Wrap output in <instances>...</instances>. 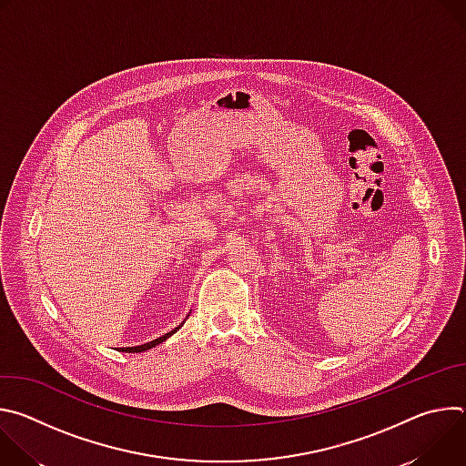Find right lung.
Returning a JSON list of instances; mask_svg holds the SVG:
<instances>
[{
  "label": "right lung",
  "mask_w": 466,
  "mask_h": 466,
  "mask_svg": "<svg viewBox=\"0 0 466 466\" xmlns=\"http://www.w3.org/2000/svg\"><path fill=\"white\" fill-rule=\"evenodd\" d=\"M178 328H180V326H177L173 331H169V334H164L162 338H158V339H155V341H151V343H146V345H140V347H125V349H119V350H121V352H144V350H149V349L160 345L162 341H166L169 336H173Z\"/></svg>",
  "instance_id": "add662e5"
}]
</instances>
